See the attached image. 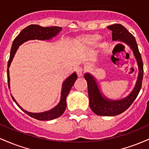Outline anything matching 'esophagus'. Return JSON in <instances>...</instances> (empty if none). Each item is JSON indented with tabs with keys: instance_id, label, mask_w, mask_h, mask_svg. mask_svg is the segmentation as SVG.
Wrapping results in <instances>:
<instances>
[{
	"instance_id": "34e87169",
	"label": "esophagus",
	"mask_w": 149,
	"mask_h": 149,
	"mask_svg": "<svg viewBox=\"0 0 149 149\" xmlns=\"http://www.w3.org/2000/svg\"><path fill=\"white\" fill-rule=\"evenodd\" d=\"M76 73H77V74H78V77H80V76H83V72H84V71H83V69L82 67H80V66L77 67L76 69Z\"/></svg>"
}]
</instances>
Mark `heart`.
I'll return each mask as SVG.
<instances>
[{
    "label": "heart",
    "mask_w": 149,
    "mask_h": 149,
    "mask_svg": "<svg viewBox=\"0 0 149 149\" xmlns=\"http://www.w3.org/2000/svg\"><path fill=\"white\" fill-rule=\"evenodd\" d=\"M100 36L99 34H89L80 37L77 40L78 44L83 47H92L95 45L96 42L100 40Z\"/></svg>",
    "instance_id": "heart-1"
}]
</instances>
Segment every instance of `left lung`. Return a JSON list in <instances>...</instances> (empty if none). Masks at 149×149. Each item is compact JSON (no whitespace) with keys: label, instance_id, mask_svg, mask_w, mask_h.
<instances>
[{"label":"left lung","instance_id":"obj_1","mask_svg":"<svg viewBox=\"0 0 149 149\" xmlns=\"http://www.w3.org/2000/svg\"><path fill=\"white\" fill-rule=\"evenodd\" d=\"M107 28L112 31L113 41L124 42L130 47L136 60L139 69L137 80L132 91L126 97L118 100H112L107 98L100 91L98 83L95 77L89 73H86L84 75L85 79L88 83L90 107L92 111L98 116H113L119 115L127 110L136 98L141 88L143 69L141 56L134 37L123 26L118 24L109 26Z\"/></svg>","mask_w":149,"mask_h":149}]
</instances>
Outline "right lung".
Masks as SVG:
<instances>
[{
    "instance_id": "1",
    "label": "right lung",
    "mask_w": 149,
    "mask_h": 149,
    "mask_svg": "<svg viewBox=\"0 0 149 149\" xmlns=\"http://www.w3.org/2000/svg\"><path fill=\"white\" fill-rule=\"evenodd\" d=\"M62 28L59 26H52V27H42L40 26L37 24H31L29 26L26 27L23 30L20 32L19 34L15 38L14 41L12 45L11 50H10V59L8 60V70H7V75H8V87L10 89V72L9 68L10 64H11L12 61L15 57V54L17 50L19 47L23 44L24 42L28 41L30 40H49L52 38L53 37H55L59 32L61 31ZM77 79V74L76 72L73 73L72 74L66 78V80L63 82L62 87H61V97L60 101L59 104L56 107H54L53 109L47 111L41 112V113H31L27 111L24 110L19 105L16 100L13 97V95H11L12 98L14 100V102L16 103L20 109L26 113L27 115H29L31 117L33 118L39 120H51L55 119L57 118H59L64 113L65 109L66 108V97L69 95L71 88L74 84L75 81Z\"/></svg>"
}]
</instances>
